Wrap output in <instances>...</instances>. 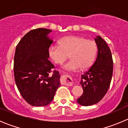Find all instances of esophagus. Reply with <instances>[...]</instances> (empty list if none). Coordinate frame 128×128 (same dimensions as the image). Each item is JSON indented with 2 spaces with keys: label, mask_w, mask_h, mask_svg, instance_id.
Masks as SVG:
<instances>
[{
  "label": "esophagus",
  "mask_w": 128,
  "mask_h": 128,
  "mask_svg": "<svg viewBox=\"0 0 128 128\" xmlns=\"http://www.w3.org/2000/svg\"><path fill=\"white\" fill-rule=\"evenodd\" d=\"M62 83L63 84L68 86H72L73 84V80L70 76L68 75H63L62 76Z\"/></svg>",
  "instance_id": "esophagus-1"
}]
</instances>
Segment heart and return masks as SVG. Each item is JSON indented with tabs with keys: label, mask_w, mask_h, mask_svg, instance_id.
<instances>
[{
	"label": "heart",
	"mask_w": 128,
	"mask_h": 128,
	"mask_svg": "<svg viewBox=\"0 0 128 128\" xmlns=\"http://www.w3.org/2000/svg\"><path fill=\"white\" fill-rule=\"evenodd\" d=\"M98 50V45L93 40L78 36H66L59 40L58 46H50L48 53L52 60L58 65L63 64L68 55L70 60L64 68L74 70L79 68L86 70L90 67Z\"/></svg>",
	"instance_id": "b5f03b06"
}]
</instances>
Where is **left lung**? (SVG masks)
I'll return each instance as SVG.
<instances>
[{
    "label": "left lung",
    "mask_w": 128,
    "mask_h": 128,
    "mask_svg": "<svg viewBox=\"0 0 128 128\" xmlns=\"http://www.w3.org/2000/svg\"><path fill=\"white\" fill-rule=\"evenodd\" d=\"M98 47L97 59L94 65L81 76L80 84L83 93L77 101L84 106L99 102L107 93L113 74L112 55L106 42L99 36L95 39Z\"/></svg>",
    "instance_id": "obj_1"
}]
</instances>
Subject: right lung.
<instances>
[{"instance_id":"obj_1","label":"right lung","mask_w":128,"mask_h":128,"mask_svg":"<svg viewBox=\"0 0 128 128\" xmlns=\"http://www.w3.org/2000/svg\"><path fill=\"white\" fill-rule=\"evenodd\" d=\"M52 30L38 28L30 30L16 46L14 76L22 98L34 106H45L52 100L60 86V76L52 70L48 49L53 41L47 35Z\"/></svg>"}]
</instances>
